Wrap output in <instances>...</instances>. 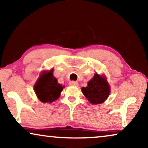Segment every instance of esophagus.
Listing matches in <instances>:
<instances>
[{"label":"esophagus","instance_id":"1","mask_svg":"<svg viewBox=\"0 0 148 148\" xmlns=\"http://www.w3.org/2000/svg\"><path fill=\"white\" fill-rule=\"evenodd\" d=\"M69 86H78V83L77 82H74V81H71V82H69Z\"/></svg>","mask_w":148,"mask_h":148}]
</instances>
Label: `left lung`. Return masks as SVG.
Segmentation results:
<instances>
[{
    "label": "left lung",
    "instance_id": "1",
    "mask_svg": "<svg viewBox=\"0 0 148 148\" xmlns=\"http://www.w3.org/2000/svg\"><path fill=\"white\" fill-rule=\"evenodd\" d=\"M83 94L93 104L104 102L110 94V88L104 77L95 74L86 88H82Z\"/></svg>",
    "mask_w": 148,
    "mask_h": 148
}]
</instances>
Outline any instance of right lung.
<instances>
[{
  "mask_svg": "<svg viewBox=\"0 0 148 148\" xmlns=\"http://www.w3.org/2000/svg\"><path fill=\"white\" fill-rule=\"evenodd\" d=\"M52 72V69L42 73L34 86V91L42 102H52L57 100L63 89V86L57 83Z\"/></svg>",
  "mask_w": 148,
  "mask_h": 148,
  "instance_id": "obj_1",
  "label": "right lung"
}]
</instances>
